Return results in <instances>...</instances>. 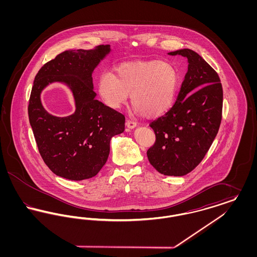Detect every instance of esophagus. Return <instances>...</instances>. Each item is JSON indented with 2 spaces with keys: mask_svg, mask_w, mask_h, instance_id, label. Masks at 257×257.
<instances>
[{
  "mask_svg": "<svg viewBox=\"0 0 257 257\" xmlns=\"http://www.w3.org/2000/svg\"><path fill=\"white\" fill-rule=\"evenodd\" d=\"M126 126L128 128H130V129H133V128L137 126V122L134 121V120H132V119H127L126 120Z\"/></svg>",
  "mask_w": 257,
  "mask_h": 257,
  "instance_id": "1",
  "label": "esophagus"
}]
</instances>
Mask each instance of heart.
Returning a JSON list of instances; mask_svg holds the SVG:
<instances>
[{"instance_id": "heart-1", "label": "heart", "mask_w": 257, "mask_h": 257, "mask_svg": "<svg viewBox=\"0 0 257 257\" xmlns=\"http://www.w3.org/2000/svg\"><path fill=\"white\" fill-rule=\"evenodd\" d=\"M179 74L169 62L133 61L119 65L114 74L99 76L98 93L111 109H120L131 94L132 104L139 113L157 117L170 110L176 97Z\"/></svg>"}]
</instances>
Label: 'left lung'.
Segmentation results:
<instances>
[{
	"instance_id": "left-lung-1",
	"label": "left lung",
	"mask_w": 257,
	"mask_h": 257,
	"mask_svg": "<svg viewBox=\"0 0 257 257\" xmlns=\"http://www.w3.org/2000/svg\"><path fill=\"white\" fill-rule=\"evenodd\" d=\"M169 54L187 58L188 72L172 108L149 124L156 141L147 158L160 173L182 176L196 169L218 134L223 93L218 73L195 51Z\"/></svg>"
}]
</instances>
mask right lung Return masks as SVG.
<instances>
[{
    "label": "right lung",
    "instance_id": "obj_1",
    "mask_svg": "<svg viewBox=\"0 0 257 257\" xmlns=\"http://www.w3.org/2000/svg\"><path fill=\"white\" fill-rule=\"evenodd\" d=\"M110 51L68 50L46 62L37 72L28 113L41 158L55 174L80 181L95 176L106 164L112 136L124 131L125 116L95 99L92 71ZM63 81L74 92L73 115L57 118L41 105L40 92L49 82Z\"/></svg>",
    "mask_w": 257,
    "mask_h": 257
}]
</instances>
